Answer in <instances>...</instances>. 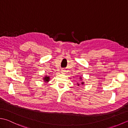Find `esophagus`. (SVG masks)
Returning <instances> with one entry per match:
<instances>
[{
  "instance_id": "esophagus-1",
  "label": "esophagus",
  "mask_w": 128,
  "mask_h": 128,
  "mask_svg": "<svg viewBox=\"0 0 128 128\" xmlns=\"http://www.w3.org/2000/svg\"><path fill=\"white\" fill-rule=\"evenodd\" d=\"M65 72H66V70H65L64 69H62L61 73H62V74H64Z\"/></svg>"
}]
</instances>
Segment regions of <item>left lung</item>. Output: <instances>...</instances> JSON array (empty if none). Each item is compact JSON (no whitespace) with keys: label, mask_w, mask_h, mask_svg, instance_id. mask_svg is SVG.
<instances>
[{"label":"left lung","mask_w":128,"mask_h":128,"mask_svg":"<svg viewBox=\"0 0 128 128\" xmlns=\"http://www.w3.org/2000/svg\"><path fill=\"white\" fill-rule=\"evenodd\" d=\"M80 78V80H82V78H81H81ZM81 85H84V82H83V81H81ZM77 84H78V86H80V84H78V83H77Z\"/></svg>","instance_id":"1"}]
</instances>
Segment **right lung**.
<instances>
[{
  "label": "right lung",
  "instance_id": "obj_1",
  "mask_svg": "<svg viewBox=\"0 0 128 128\" xmlns=\"http://www.w3.org/2000/svg\"><path fill=\"white\" fill-rule=\"evenodd\" d=\"M43 81H44L45 82H48L50 80V77L49 76L46 75V76H45L44 77H43Z\"/></svg>",
  "mask_w": 128,
  "mask_h": 128
}]
</instances>
